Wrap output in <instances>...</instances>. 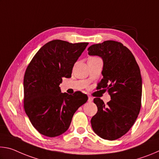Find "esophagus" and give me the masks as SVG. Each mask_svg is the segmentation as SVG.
<instances>
[{
	"label": "esophagus",
	"mask_w": 159,
	"mask_h": 159,
	"mask_svg": "<svg viewBox=\"0 0 159 159\" xmlns=\"http://www.w3.org/2000/svg\"><path fill=\"white\" fill-rule=\"evenodd\" d=\"M93 100V98H92V97H90V96L88 97V102H92Z\"/></svg>",
	"instance_id": "obj_1"
}]
</instances>
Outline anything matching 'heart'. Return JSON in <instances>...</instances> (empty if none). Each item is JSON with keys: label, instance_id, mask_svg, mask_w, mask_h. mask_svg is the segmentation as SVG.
<instances>
[{"label": "heart", "instance_id": "heart-1", "mask_svg": "<svg viewBox=\"0 0 159 159\" xmlns=\"http://www.w3.org/2000/svg\"><path fill=\"white\" fill-rule=\"evenodd\" d=\"M95 59H98V57H89V59H88V61H89V60H95Z\"/></svg>", "mask_w": 159, "mask_h": 159}]
</instances>
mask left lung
Returning a JSON list of instances; mask_svg holds the SVG:
<instances>
[{
    "instance_id": "8db88e82",
    "label": "left lung",
    "mask_w": 159,
    "mask_h": 159,
    "mask_svg": "<svg viewBox=\"0 0 159 159\" xmlns=\"http://www.w3.org/2000/svg\"><path fill=\"white\" fill-rule=\"evenodd\" d=\"M88 55L103 60V79L98 89L108 90L111 100L105 105L94 99L98 112L91 119L93 130L100 138L115 140L127 133L140 111L142 81L135 58L121 43L106 41L88 48Z\"/></svg>"
}]
</instances>
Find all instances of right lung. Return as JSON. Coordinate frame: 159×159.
<instances>
[{
	"instance_id": "right-lung-1",
	"label": "right lung",
	"mask_w": 159,
	"mask_h": 159,
	"mask_svg": "<svg viewBox=\"0 0 159 159\" xmlns=\"http://www.w3.org/2000/svg\"><path fill=\"white\" fill-rule=\"evenodd\" d=\"M88 43H70L53 40L41 48L24 77V107L31 124L45 136L55 138L68 130L76 110L88 100L80 91L61 93L62 78L72 69Z\"/></svg>"
}]
</instances>
